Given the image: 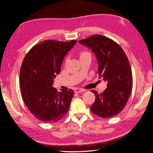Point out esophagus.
Returning <instances> with one entry per match:
<instances>
[{
  "label": "esophagus",
  "instance_id": "1",
  "mask_svg": "<svg viewBox=\"0 0 153 153\" xmlns=\"http://www.w3.org/2000/svg\"><path fill=\"white\" fill-rule=\"evenodd\" d=\"M85 90L82 89V88H75L74 89V92L76 93H79V92H85Z\"/></svg>",
  "mask_w": 153,
  "mask_h": 153
}]
</instances>
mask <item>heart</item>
I'll use <instances>...</instances> for the list:
<instances>
[{
    "label": "heart",
    "mask_w": 153,
    "mask_h": 153,
    "mask_svg": "<svg viewBox=\"0 0 153 153\" xmlns=\"http://www.w3.org/2000/svg\"><path fill=\"white\" fill-rule=\"evenodd\" d=\"M90 55V53L87 51H82L80 53V57H82V56H84V55Z\"/></svg>",
    "instance_id": "1"
}]
</instances>
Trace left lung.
Returning a JSON list of instances; mask_svg holds the SVG:
<instances>
[{"mask_svg":"<svg viewBox=\"0 0 153 153\" xmlns=\"http://www.w3.org/2000/svg\"><path fill=\"white\" fill-rule=\"evenodd\" d=\"M94 53L98 64L99 78L107 81V88L96 96L90 110L103 118L116 116L123 110L133 87L132 71L123 49L113 40L101 35H93L79 41Z\"/></svg>","mask_w":153,"mask_h":153,"instance_id":"8db88e82","label":"left lung"}]
</instances>
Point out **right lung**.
<instances>
[{"mask_svg":"<svg viewBox=\"0 0 153 153\" xmlns=\"http://www.w3.org/2000/svg\"><path fill=\"white\" fill-rule=\"evenodd\" d=\"M76 43L45 40L33 46L24 59L20 72L22 97L31 113L43 122H57L69 109L74 91L58 92L53 83L65 56Z\"/></svg>","mask_w":153,"mask_h":153,"instance_id":"add662e5","label":"right lung"}]
</instances>
